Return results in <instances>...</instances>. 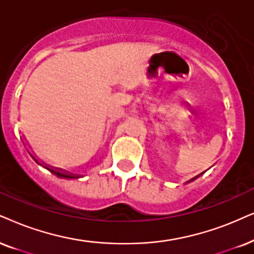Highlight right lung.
<instances>
[{
    "label": "right lung",
    "instance_id": "right-lung-1",
    "mask_svg": "<svg viewBox=\"0 0 254 254\" xmlns=\"http://www.w3.org/2000/svg\"><path fill=\"white\" fill-rule=\"evenodd\" d=\"M31 157H33V158L35 159V162L37 163V164H40V165H42L40 162H38V160L35 158V157L33 156V155H30ZM43 166V165H42ZM44 168L46 169H48L49 170L50 172H53L54 175L55 176H57V177H60V178H65V179H77V178H79V176H75V175H69V173H64V172H61V171H57V170H54V169H50V168H47V166H44Z\"/></svg>",
    "mask_w": 254,
    "mask_h": 254
}]
</instances>
